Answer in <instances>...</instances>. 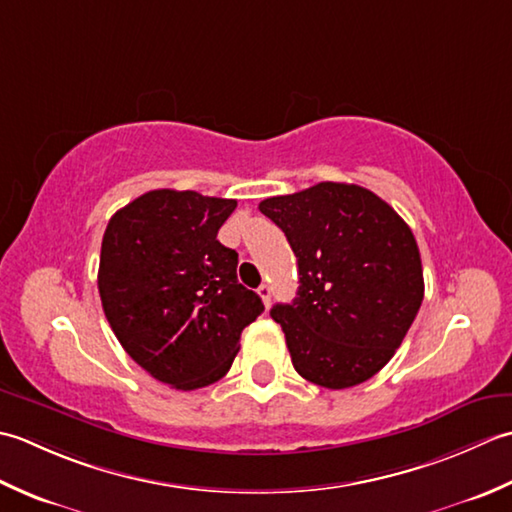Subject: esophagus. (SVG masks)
<instances>
[{
    "label": "esophagus",
    "instance_id": "1",
    "mask_svg": "<svg viewBox=\"0 0 512 512\" xmlns=\"http://www.w3.org/2000/svg\"><path fill=\"white\" fill-rule=\"evenodd\" d=\"M258 296H260V298H263V302H265V305H269V300H271V287H269L267 283H263V285H260V287H258Z\"/></svg>",
    "mask_w": 512,
    "mask_h": 512
}]
</instances>
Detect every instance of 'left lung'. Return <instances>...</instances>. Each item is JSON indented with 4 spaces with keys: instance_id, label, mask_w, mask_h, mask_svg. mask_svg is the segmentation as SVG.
<instances>
[{
    "instance_id": "1",
    "label": "left lung",
    "mask_w": 512,
    "mask_h": 512,
    "mask_svg": "<svg viewBox=\"0 0 512 512\" xmlns=\"http://www.w3.org/2000/svg\"><path fill=\"white\" fill-rule=\"evenodd\" d=\"M258 210L283 229L298 260L294 302L271 309L294 369L325 389L367 382L393 358L424 298L411 227L353 183L271 196Z\"/></svg>"
}]
</instances>
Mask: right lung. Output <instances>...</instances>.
<instances>
[{
    "instance_id": "right-lung-1",
    "label": "right lung",
    "mask_w": 512,
    "mask_h": 512,
    "mask_svg": "<svg viewBox=\"0 0 512 512\" xmlns=\"http://www.w3.org/2000/svg\"><path fill=\"white\" fill-rule=\"evenodd\" d=\"M234 198L152 190L114 214L99 258V296L114 336L152 378L194 391L232 367L263 300L216 241Z\"/></svg>"
}]
</instances>
